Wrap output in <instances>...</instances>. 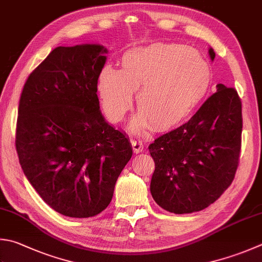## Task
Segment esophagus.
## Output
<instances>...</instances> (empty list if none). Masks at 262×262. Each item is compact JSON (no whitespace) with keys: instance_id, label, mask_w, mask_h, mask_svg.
<instances>
[{"instance_id":"34e87169","label":"esophagus","mask_w":262,"mask_h":262,"mask_svg":"<svg viewBox=\"0 0 262 262\" xmlns=\"http://www.w3.org/2000/svg\"><path fill=\"white\" fill-rule=\"evenodd\" d=\"M131 145H132V149L135 152H141L144 150V145H142V142L139 140H132Z\"/></svg>"}]
</instances>
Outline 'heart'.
Wrapping results in <instances>:
<instances>
[{
    "mask_svg": "<svg viewBox=\"0 0 262 262\" xmlns=\"http://www.w3.org/2000/svg\"><path fill=\"white\" fill-rule=\"evenodd\" d=\"M211 83L209 63L192 49L174 43H155L126 52L121 71L102 68L98 91L102 110L112 122H120L132 106L141 115L136 127L150 124L165 130L188 117L205 97Z\"/></svg>",
    "mask_w": 262,
    "mask_h": 262,
    "instance_id": "obj_1",
    "label": "heart"
}]
</instances>
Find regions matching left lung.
I'll return each mask as SVG.
<instances>
[{"label": "left lung", "instance_id": "obj_1", "mask_svg": "<svg viewBox=\"0 0 262 262\" xmlns=\"http://www.w3.org/2000/svg\"><path fill=\"white\" fill-rule=\"evenodd\" d=\"M213 60V49L209 50ZM242 102L234 88L216 85L188 122L149 145L155 162L150 192L162 209L184 214L201 211L233 182L242 146Z\"/></svg>", "mask_w": 262, "mask_h": 262}]
</instances>
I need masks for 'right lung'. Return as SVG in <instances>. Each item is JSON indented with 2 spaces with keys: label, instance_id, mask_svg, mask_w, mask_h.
I'll list each match as a JSON object with an SVG mask.
<instances>
[{
  "label": "right lung",
  "instance_id": "obj_1",
  "mask_svg": "<svg viewBox=\"0 0 262 262\" xmlns=\"http://www.w3.org/2000/svg\"><path fill=\"white\" fill-rule=\"evenodd\" d=\"M107 50L98 44L58 47L25 83L16 149L25 176L60 214L89 218L110 205L132 156L123 132L101 115L97 85Z\"/></svg>",
  "mask_w": 262,
  "mask_h": 262
}]
</instances>
